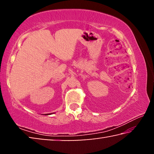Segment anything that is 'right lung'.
<instances>
[{
  "instance_id": "1",
  "label": "right lung",
  "mask_w": 154,
  "mask_h": 154,
  "mask_svg": "<svg viewBox=\"0 0 154 154\" xmlns=\"http://www.w3.org/2000/svg\"><path fill=\"white\" fill-rule=\"evenodd\" d=\"M45 115H48V114H45ZM48 115H49V114H48Z\"/></svg>"
}]
</instances>
